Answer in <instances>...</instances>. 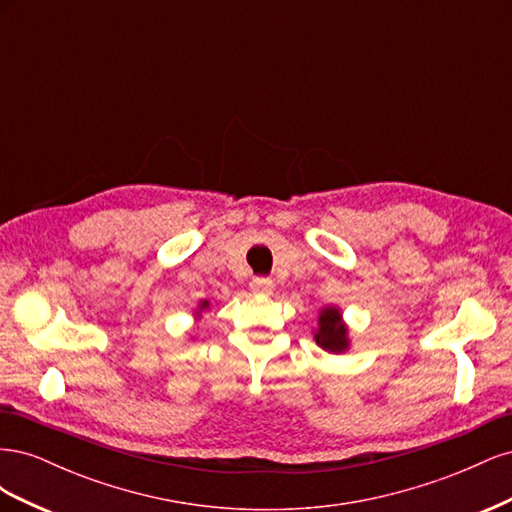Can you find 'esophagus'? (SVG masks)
<instances>
[{"instance_id":"esophagus-1","label":"esophagus","mask_w":512,"mask_h":512,"mask_svg":"<svg viewBox=\"0 0 512 512\" xmlns=\"http://www.w3.org/2000/svg\"><path fill=\"white\" fill-rule=\"evenodd\" d=\"M250 286L254 292H271L273 290V282L269 280V277H254Z\"/></svg>"}]
</instances>
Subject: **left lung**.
<instances>
[{
  "label": "left lung",
  "instance_id": "8db88e82",
  "mask_svg": "<svg viewBox=\"0 0 512 512\" xmlns=\"http://www.w3.org/2000/svg\"><path fill=\"white\" fill-rule=\"evenodd\" d=\"M316 344L327 352L339 354L348 350V329L342 320V314L335 307H324L318 318V331L314 335Z\"/></svg>",
  "mask_w": 512,
  "mask_h": 512
}]
</instances>
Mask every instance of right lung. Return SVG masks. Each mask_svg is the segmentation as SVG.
<instances>
[{
	"instance_id": "obj_1",
	"label": "right lung",
	"mask_w": 512,
	"mask_h": 512,
	"mask_svg": "<svg viewBox=\"0 0 512 512\" xmlns=\"http://www.w3.org/2000/svg\"><path fill=\"white\" fill-rule=\"evenodd\" d=\"M207 305H209V303H207V301H205V303H203V305H200V312H203V309H205V307H207Z\"/></svg>"
}]
</instances>
